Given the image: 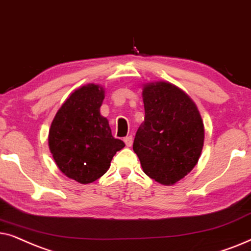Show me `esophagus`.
I'll list each match as a JSON object with an SVG mask.
<instances>
[{
  "instance_id": "obj_1",
  "label": "esophagus",
  "mask_w": 251,
  "mask_h": 251,
  "mask_svg": "<svg viewBox=\"0 0 251 251\" xmlns=\"http://www.w3.org/2000/svg\"><path fill=\"white\" fill-rule=\"evenodd\" d=\"M124 142H125V145L127 147H131L133 145V136L128 135L126 138H124Z\"/></svg>"
}]
</instances>
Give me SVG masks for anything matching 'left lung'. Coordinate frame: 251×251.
<instances>
[{
	"mask_svg": "<svg viewBox=\"0 0 251 251\" xmlns=\"http://www.w3.org/2000/svg\"><path fill=\"white\" fill-rule=\"evenodd\" d=\"M145 122L133 150L143 172L163 185H173L194 169L201 156L204 126L195 103L169 82L149 83L142 92Z\"/></svg>",
	"mask_w": 251,
	"mask_h": 251,
	"instance_id": "8db88e82",
	"label": "left lung"
}]
</instances>
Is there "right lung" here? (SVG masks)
I'll return each mask as SVG.
<instances>
[{
  "instance_id": "right-lung-1",
  "label": "right lung",
  "mask_w": 251,
  "mask_h": 251,
  "mask_svg": "<svg viewBox=\"0 0 251 251\" xmlns=\"http://www.w3.org/2000/svg\"><path fill=\"white\" fill-rule=\"evenodd\" d=\"M104 91L87 85L70 95L53 118L49 149L59 170L80 183L95 181L110 168L112 157L125 147L111 134L101 116Z\"/></svg>"
}]
</instances>
